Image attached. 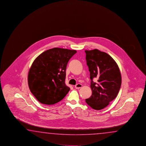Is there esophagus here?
<instances>
[{
	"instance_id": "1",
	"label": "esophagus",
	"mask_w": 146,
	"mask_h": 146,
	"mask_svg": "<svg viewBox=\"0 0 146 146\" xmlns=\"http://www.w3.org/2000/svg\"><path fill=\"white\" fill-rule=\"evenodd\" d=\"M82 87V85L80 84H78L75 86V88L77 89H79Z\"/></svg>"
}]
</instances>
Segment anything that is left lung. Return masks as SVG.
<instances>
[{"instance_id":"obj_1","label":"left lung","mask_w":146,"mask_h":146,"mask_svg":"<svg viewBox=\"0 0 146 146\" xmlns=\"http://www.w3.org/2000/svg\"><path fill=\"white\" fill-rule=\"evenodd\" d=\"M91 80L92 95L86 102L96 110L105 108L118 94L121 84V74L112 57L98 49L85 50ZM98 82L93 83V78Z\"/></svg>"}]
</instances>
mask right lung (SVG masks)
Masks as SVG:
<instances>
[{
  "mask_svg": "<svg viewBox=\"0 0 146 146\" xmlns=\"http://www.w3.org/2000/svg\"><path fill=\"white\" fill-rule=\"evenodd\" d=\"M76 50L55 47L37 56L28 72L32 93L40 102L52 105L63 99L70 88L65 84L66 70Z\"/></svg>",
  "mask_w": 146,
  "mask_h": 146,
  "instance_id": "right-lung-1",
  "label": "right lung"
}]
</instances>
